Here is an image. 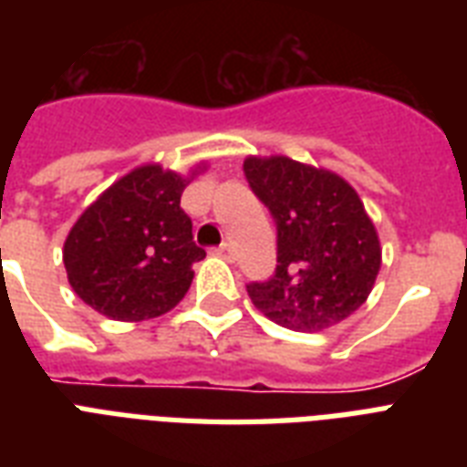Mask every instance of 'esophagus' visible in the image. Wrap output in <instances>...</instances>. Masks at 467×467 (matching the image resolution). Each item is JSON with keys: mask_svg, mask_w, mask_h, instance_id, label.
Here are the masks:
<instances>
[{"mask_svg": "<svg viewBox=\"0 0 467 467\" xmlns=\"http://www.w3.org/2000/svg\"><path fill=\"white\" fill-rule=\"evenodd\" d=\"M215 254L223 256V259H230V256H233V249H230V244H220V247L215 249Z\"/></svg>", "mask_w": 467, "mask_h": 467, "instance_id": "obj_1", "label": "esophagus"}]
</instances>
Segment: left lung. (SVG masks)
I'll use <instances>...</instances> for the list:
<instances>
[{
  "label": "left lung",
  "mask_w": 467,
  "mask_h": 467,
  "mask_svg": "<svg viewBox=\"0 0 467 467\" xmlns=\"http://www.w3.org/2000/svg\"><path fill=\"white\" fill-rule=\"evenodd\" d=\"M244 176L278 230L276 274L247 285L256 310L296 332H322L354 315L383 262L378 230L354 186L285 155H249Z\"/></svg>",
  "instance_id": "8db88e82"
}]
</instances>
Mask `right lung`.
I'll return each instance as SVG.
<instances>
[{"label":"right lung","mask_w":467,"mask_h":467,"mask_svg":"<svg viewBox=\"0 0 467 467\" xmlns=\"http://www.w3.org/2000/svg\"><path fill=\"white\" fill-rule=\"evenodd\" d=\"M189 176L161 164H142L120 176L77 218L62 262L72 291L89 307L119 322L160 317L186 296L193 264L205 252L193 242L182 211Z\"/></svg>","instance_id":"right-lung-1"}]
</instances>
